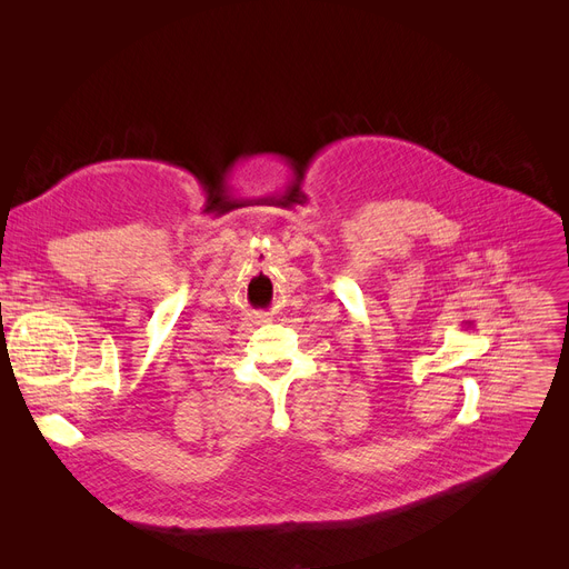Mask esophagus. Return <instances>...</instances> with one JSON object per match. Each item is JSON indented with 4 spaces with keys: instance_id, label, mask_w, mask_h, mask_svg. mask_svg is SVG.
<instances>
[{
    "instance_id": "esophagus-1",
    "label": "esophagus",
    "mask_w": 569,
    "mask_h": 569,
    "mask_svg": "<svg viewBox=\"0 0 569 569\" xmlns=\"http://www.w3.org/2000/svg\"><path fill=\"white\" fill-rule=\"evenodd\" d=\"M256 318H258V320H260V322H267V320H269V318H267V313H258V316H256Z\"/></svg>"
}]
</instances>
